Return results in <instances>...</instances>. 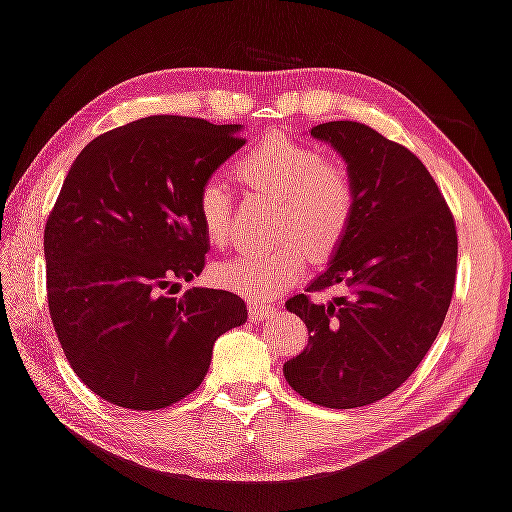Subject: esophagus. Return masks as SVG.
<instances>
[{
  "label": "esophagus",
  "instance_id": "34e87169",
  "mask_svg": "<svg viewBox=\"0 0 512 512\" xmlns=\"http://www.w3.org/2000/svg\"><path fill=\"white\" fill-rule=\"evenodd\" d=\"M276 313L274 306H265V304H254L251 301L249 304V317L254 322H263V320H270V317Z\"/></svg>",
  "mask_w": 512,
  "mask_h": 512
}]
</instances>
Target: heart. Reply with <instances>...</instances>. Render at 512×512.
<instances>
[{
  "instance_id": "obj_1",
  "label": "heart",
  "mask_w": 512,
  "mask_h": 512,
  "mask_svg": "<svg viewBox=\"0 0 512 512\" xmlns=\"http://www.w3.org/2000/svg\"><path fill=\"white\" fill-rule=\"evenodd\" d=\"M238 179L249 190L281 201L276 236L286 238L256 254H242L211 270L215 286L265 301L292 286L315 258L329 256L345 240L356 208L351 174L320 149L281 133L263 138L236 161ZM231 190L222 179L201 183L195 199L197 220L213 245L231 236Z\"/></svg>"
}]
</instances>
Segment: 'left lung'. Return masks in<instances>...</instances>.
<instances>
[{"label": "left lung", "mask_w": 512, "mask_h": 512, "mask_svg": "<svg viewBox=\"0 0 512 512\" xmlns=\"http://www.w3.org/2000/svg\"><path fill=\"white\" fill-rule=\"evenodd\" d=\"M311 136L345 158L356 190L349 231L306 292L338 286L317 304L286 301L308 347L283 365L301 397L326 408L374 404L422 363L445 322L456 283V222L424 163L360 122H326Z\"/></svg>", "instance_id": "1"}]
</instances>
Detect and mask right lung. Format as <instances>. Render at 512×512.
Here are the masks:
<instances>
[{"instance_id": "1", "label": "right lung", "mask_w": 512, "mask_h": 512, "mask_svg": "<svg viewBox=\"0 0 512 512\" xmlns=\"http://www.w3.org/2000/svg\"><path fill=\"white\" fill-rule=\"evenodd\" d=\"M240 129L142 117L88 142L67 172L45 226L49 315L74 374L115 406L177 404L215 340L247 320L229 290L170 297L204 267L197 190L245 145Z\"/></svg>"}]
</instances>
